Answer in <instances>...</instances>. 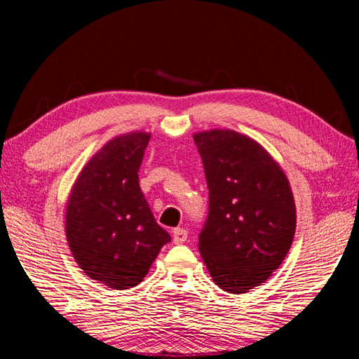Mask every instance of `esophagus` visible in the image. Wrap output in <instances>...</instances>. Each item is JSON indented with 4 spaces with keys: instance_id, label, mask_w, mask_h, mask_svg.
I'll return each mask as SVG.
<instances>
[{
    "instance_id": "obj_1",
    "label": "esophagus",
    "mask_w": 359,
    "mask_h": 359,
    "mask_svg": "<svg viewBox=\"0 0 359 359\" xmlns=\"http://www.w3.org/2000/svg\"><path fill=\"white\" fill-rule=\"evenodd\" d=\"M188 238V231L185 228H175L172 231V241L174 244H184Z\"/></svg>"
}]
</instances>
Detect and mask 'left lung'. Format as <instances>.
<instances>
[{"mask_svg":"<svg viewBox=\"0 0 359 359\" xmlns=\"http://www.w3.org/2000/svg\"><path fill=\"white\" fill-rule=\"evenodd\" d=\"M193 139L209 188L199 253L223 291L247 293L287 257L296 229L293 191L280 165L255 139L218 128Z\"/></svg>","mask_w":359,"mask_h":359,"instance_id":"8db88e82","label":"left lung"}]
</instances>
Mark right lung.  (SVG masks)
I'll use <instances>...</instances> for the list:
<instances>
[{"label": "right lung", "mask_w": 359, "mask_h": 359, "mask_svg": "<svg viewBox=\"0 0 359 359\" xmlns=\"http://www.w3.org/2000/svg\"><path fill=\"white\" fill-rule=\"evenodd\" d=\"M150 133L107 141L77 175L66 203L65 231L77 266L112 290L136 287L171 241L139 187Z\"/></svg>", "instance_id": "add662e5"}]
</instances>
